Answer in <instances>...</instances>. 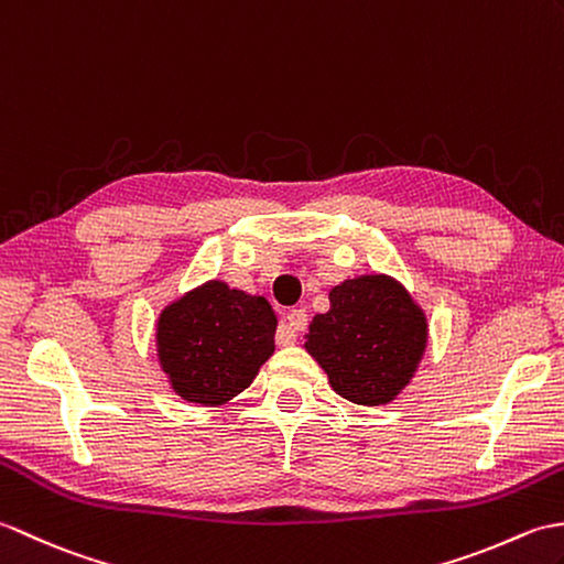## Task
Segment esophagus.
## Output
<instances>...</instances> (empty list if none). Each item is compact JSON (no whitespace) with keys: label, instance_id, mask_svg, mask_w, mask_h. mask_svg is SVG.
I'll return each mask as SVG.
<instances>
[{"label":"esophagus","instance_id":"esophagus-1","mask_svg":"<svg viewBox=\"0 0 564 564\" xmlns=\"http://www.w3.org/2000/svg\"><path fill=\"white\" fill-rule=\"evenodd\" d=\"M306 325H308L306 311H302V308L290 311V314L284 316V321H282V325H280V330H278V345H280V347L294 345L299 333H302V330L306 328Z\"/></svg>","mask_w":564,"mask_h":564}]
</instances>
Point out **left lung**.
Masks as SVG:
<instances>
[{"instance_id": "1", "label": "left lung", "mask_w": 564, "mask_h": 564, "mask_svg": "<svg viewBox=\"0 0 564 564\" xmlns=\"http://www.w3.org/2000/svg\"><path fill=\"white\" fill-rule=\"evenodd\" d=\"M328 299L330 308L308 323L306 352L349 403H393L427 349L430 325L422 306L383 272L343 280Z\"/></svg>"}]
</instances>
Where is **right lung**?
<instances>
[{
    "instance_id": "right-lung-1",
    "label": "right lung",
    "mask_w": 564,
    "mask_h": 564,
    "mask_svg": "<svg viewBox=\"0 0 564 564\" xmlns=\"http://www.w3.org/2000/svg\"><path fill=\"white\" fill-rule=\"evenodd\" d=\"M274 330L278 316L265 296L207 280L159 314V367L187 403L224 405L272 357Z\"/></svg>"
}]
</instances>
